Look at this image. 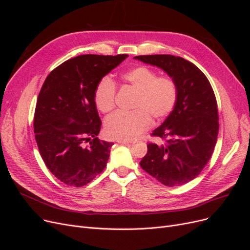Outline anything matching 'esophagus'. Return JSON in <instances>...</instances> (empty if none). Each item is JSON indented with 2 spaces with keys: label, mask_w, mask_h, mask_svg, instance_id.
<instances>
[{
  "label": "esophagus",
  "mask_w": 250,
  "mask_h": 250,
  "mask_svg": "<svg viewBox=\"0 0 250 250\" xmlns=\"http://www.w3.org/2000/svg\"><path fill=\"white\" fill-rule=\"evenodd\" d=\"M116 142L117 143H121V144H128V143H130V141H128V140H122V139H117Z\"/></svg>",
  "instance_id": "1"
}]
</instances>
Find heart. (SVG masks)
I'll list each match as a JSON object with an SVG mask.
<instances>
[{
    "instance_id": "heart-1",
    "label": "heart",
    "mask_w": 250,
    "mask_h": 250,
    "mask_svg": "<svg viewBox=\"0 0 250 250\" xmlns=\"http://www.w3.org/2000/svg\"><path fill=\"white\" fill-rule=\"evenodd\" d=\"M124 83L137 92L133 111H116L104 122L105 135L112 139L132 140L152 125V117L163 121L170 115L178 100V85L172 77L158 76L156 71L139 65L123 74ZM116 87L109 78H103L94 91V102L103 113L115 106Z\"/></svg>"
}]
</instances>
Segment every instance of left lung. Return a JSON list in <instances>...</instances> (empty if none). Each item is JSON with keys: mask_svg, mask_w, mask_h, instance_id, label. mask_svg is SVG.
<instances>
[{"mask_svg": "<svg viewBox=\"0 0 250 250\" xmlns=\"http://www.w3.org/2000/svg\"><path fill=\"white\" fill-rule=\"evenodd\" d=\"M135 59L162 69L178 85L173 111L152 133L165 144L149 143L140 165L164 186H182L202 172L216 146L219 115L213 88L195 64L180 57L149 55Z\"/></svg>", "mask_w": 250, "mask_h": 250, "instance_id": "8db88e82", "label": "left lung"}]
</instances>
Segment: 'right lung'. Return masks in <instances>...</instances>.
<instances>
[{
    "label": "right lung",
    "instance_id": "1",
    "mask_svg": "<svg viewBox=\"0 0 250 250\" xmlns=\"http://www.w3.org/2000/svg\"><path fill=\"white\" fill-rule=\"evenodd\" d=\"M127 57L78 56L45 79L34 112L35 140L44 164L64 185L83 187L106 167L113 144L97 138L101 121L94 91L101 79Z\"/></svg>",
    "mask_w": 250,
    "mask_h": 250
}]
</instances>
